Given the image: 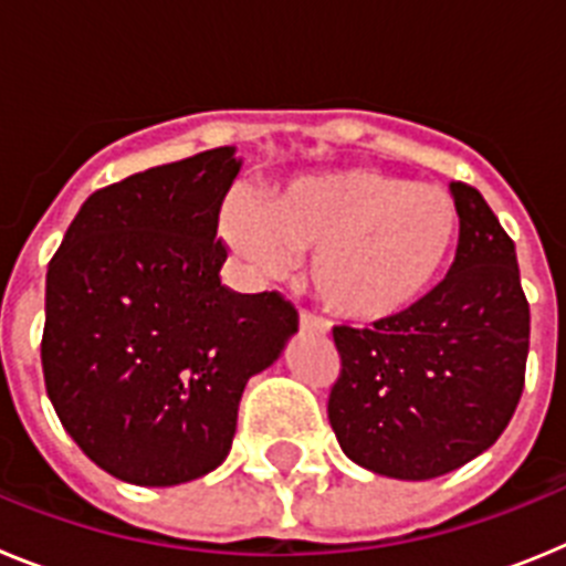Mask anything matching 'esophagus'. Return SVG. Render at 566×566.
I'll return each instance as SVG.
<instances>
[{"label": "esophagus", "mask_w": 566, "mask_h": 566, "mask_svg": "<svg viewBox=\"0 0 566 566\" xmlns=\"http://www.w3.org/2000/svg\"><path fill=\"white\" fill-rule=\"evenodd\" d=\"M300 332H314V334H328V323L312 312H300Z\"/></svg>", "instance_id": "esophagus-1"}]
</instances>
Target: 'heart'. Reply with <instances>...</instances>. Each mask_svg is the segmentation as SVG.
Returning a JSON list of instances; mask_svg holds the SVG:
<instances>
[{"label":"heart","mask_w":566,"mask_h":566,"mask_svg":"<svg viewBox=\"0 0 566 566\" xmlns=\"http://www.w3.org/2000/svg\"><path fill=\"white\" fill-rule=\"evenodd\" d=\"M221 227L258 277L312 252L308 283L328 312L377 326L431 292L457 247L459 209L444 189L354 167L294 178L263 207L232 203Z\"/></svg>","instance_id":"b5f03b06"}]
</instances>
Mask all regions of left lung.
<instances>
[{"instance_id": "left-lung-1", "label": "left lung", "mask_w": 566, "mask_h": 566, "mask_svg": "<svg viewBox=\"0 0 566 566\" xmlns=\"http://www.w3.org/2000/svg\"><path fill=\"white\" fill-rule=\"evenodd\" d=\"M459 247L448 277L402 317L334 326L339 377L328 422L345 457L424 482L502 437L524 388L530 306L516 247L482 192L451 184Z\"/></svg>"}]
</instances>
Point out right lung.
Segmentation results:
<instances>
[{"mask_svg":"<svg viewBox=\"0 0 566 566\" xmlns=\"http://www.w3.org/2000/svg\"><path fill=\"white\" fill-rule=\"evenodd\" d=\"M232 147L82 203L48 266L42 368L64 431L109 476L169 488L227 459L249 377L297 332L283 294L221 283Z\"/></svg>","mask_w":566,"mask_h":566,"instance_id":"right-lung-1","label":"right lung"}]
</instances>
